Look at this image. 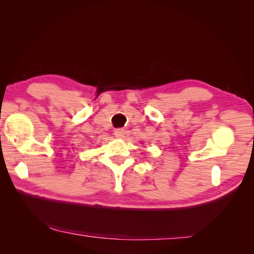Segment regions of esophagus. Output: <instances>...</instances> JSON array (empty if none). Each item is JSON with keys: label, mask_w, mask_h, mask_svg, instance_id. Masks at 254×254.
I'll return each mask as SVG.
<instances>
[{"label": "esophagus", "mask_w": 254, "mask_h": 254, "mask_svg": "<svg viewBox=\"0 0 254 254\" xmlns=\"http://www.w3.org/2000/svg\"><path fill=\"white\" fill-rule=\"evenodd\" d=\"M114 134L118 137H123L124 136V128H122V127L117 128V130L114 131Z\"/></svg>", "instance_id": "1"}]
</instances>
